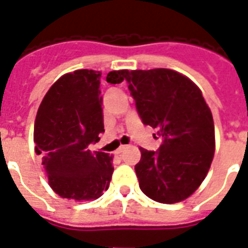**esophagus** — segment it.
I'll return each mask as SVG.
<instances>
[{
  "instance_id": "esophagus-1",
  "label": "esophagus",
  "mask_w": 248,
  "mask_h": 248,
  "mask_svg": "<svg viewBox=\"0 0 248 248\" xmlns=\"http://www.w3.org/2000/svg\"><path fill=\"white\" fill-rule=\"evenodd\" d=\"M126 147H128V146L122 145V146H120V147H119L118 150H116V153H118V154H122V153H124V151L126 150Z\"/></svg>"
}]
</instances>
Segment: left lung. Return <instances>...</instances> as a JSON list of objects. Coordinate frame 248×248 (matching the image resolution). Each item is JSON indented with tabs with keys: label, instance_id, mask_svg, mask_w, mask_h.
<instances>
[{
	"label": "left lung",
	"instance_id": "obj_1",
	"mask_svg": "<svg viewBox=\"0 0 248 248\" xmlns=\"http://www.w3.org/2000/svg\"><path fill=\"white\" fill-rule=\"evenodd\" d=\"M114 71L107 81H112ZM125 80L145 125L163 140L156 151L140 147L134 170L142 193L159 203L181 202L206 178L215 154V126L202 92L168 68L125 71Z\"/></svg>",
	"mask_w": 248,
	"mask_h": 248
}]
</instances>
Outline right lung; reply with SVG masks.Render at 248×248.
I'll list each match as a JSON object with an SVG mask.
<instances>
[{"label":"right lung","mask_w":248,"mask_h":248,"mask_svg":"<svg viewBox=\"0 0 248 248\" xmlns=\"http://www.w3.org/2000/svg\"><path fill=\"white\" fill-rule=\"evenodd\" d=\"M125 70L114 71L111 84H120ZM101 72L78 70L47 90L34 120V151L42 156L49 185L62 198L92 201L108 189L112 156L92 151L103 126Z\"/></svg>","instance_id":"right-lung-1"}]
</instances>
